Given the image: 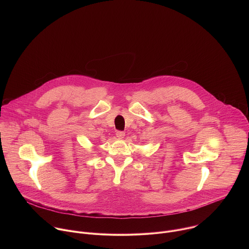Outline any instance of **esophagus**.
<instances>
[{
  "mask_svg": "<svg viewBox=\"0 0 249 249\" xmlns=\"http://www.w3.org/2000/svg\"><path fill=\"white\" fill-rule=\"evenodd\" d=\"M116 136H117V138H119V139H123V138L125 137V133H124L123 131H117V132H116Z\"/></svg>",
  "mask_w": 249,
  "mask_h": 249,
  "instance_id": "34e87169",
  "label": "esophagus"
}]
</instances>
